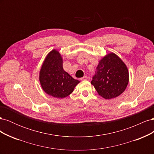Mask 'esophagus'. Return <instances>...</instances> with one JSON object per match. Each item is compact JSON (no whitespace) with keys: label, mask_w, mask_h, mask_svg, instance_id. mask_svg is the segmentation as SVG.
Wrapping results in <instances>:
<instances>
[{"label":"esophagus","mask_w":154,"mask_h":154,"mask_svg":"<svg viewBox=\"0 0 154 154\" xmlns=\"http://www.w3.org/2000/svg\"><path fill=\"white\" fill-rule=\"evenodd\" d=\"M87 79H88V78H87V76H84L83 77L81 78V80H87Z\"/></svg>","instance_id":"1"}]
</instances>
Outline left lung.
Listing matches in <instances>:
<instances>
[{"mask_svg":"<svg viewBox=\"0 0 154 154\" xmlns=\"http://www.w3.org/2000/svg\"><path fill=\"white\" fill-rule=\"evenodd\" d=\"M129 82V72L117 54L110 53L102 58L96 67L91 84L105 100L115 98L125 91Z\"/></svg>","mask_w":154,"mask_h":154,"instance_id":"obj_1","label":"left lung"}]
</instances>
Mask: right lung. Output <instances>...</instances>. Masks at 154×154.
<instances>
[{
	"mask_svg": "<svg viewBox=\"0 0 154 154\" xmlns=\"http://www.w3.org/2000/svg\"><path fill=\"white\" fill-rule=\"evenodd\" d=\"M39 81L46 94L57 98H64L73 92L80 81L64 71L63 58L57 49L45 57L39 72Z\"/></svg>",
	"mask_w": 154,
	"mask_h": 154,
	"instance_id": "add662e5",
	"label": "right lung"
}]
</instances>
